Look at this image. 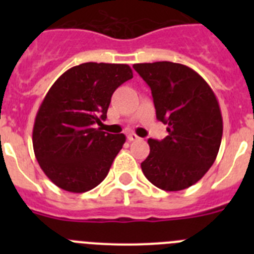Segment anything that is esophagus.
Returning a JSON list of instances; mask_svg holds the SVG:
<instances>
[{
	"label": "esophagus",
	"mask_w": 254,
	"mask_h": 254,
	"mask_svg": "<svg viewBox=\"0 0 254 254\" xmlns=\"http://www.w3.org/2000/svg\"><path fill=\"white\" fill-rule=\"evenodd\" d=\"M127 138H128L129 141H137V140H140V137H138V136L136 133H128Z\"/></svg>",
	"instance_id": "obj_1"
}]
</instances>
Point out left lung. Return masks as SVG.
<instances>
[{"instance_id": "obj_1", "label": "left lung", "mask_w": 254, "mask_h": 254, "mask_svg": "<svg viewBox=\"0 0 254 254\" xmlns=\"http://www.w3.org/2000/svg\"><path fill=\"white\" fill-rule=\"evenodd\" d=\"M151 89L156 118L168 125L161 141L149 138L143 174L164 190L197 183L214 164L223 137V117L214 91L196 71L168 61L136 64Z\"/></svg>"}]
</instances>
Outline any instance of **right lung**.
Here are the masks:
<instances>
[{
  "label": "right lung",
  "instance_id": "1",
  "mask_svg": "<svg viewBox=\"0 0 254 254\" xmlns=\"http://www.w3.org/2000/svg\"><path fill=\"white\" fill-rule=\"evenodd\" d=\"M132 77L128 64L87 62L67 69L52 85L35 117L33 147L57 187L82 193L104 181L126 136L96 125L107 118L117 87Z\"/></svg>",
  "mask_w": 254,
  "mask_h": 254
}]
</instances>
